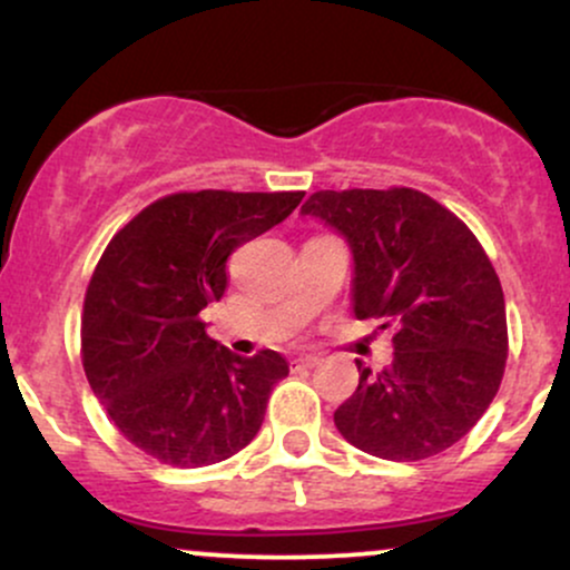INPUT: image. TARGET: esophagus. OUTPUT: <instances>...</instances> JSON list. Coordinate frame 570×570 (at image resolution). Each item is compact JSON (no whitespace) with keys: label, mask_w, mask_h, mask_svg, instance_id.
Wrapping results in <instances>:
<instances>
[{"label":"esophagus","mask_w":570,"mask_h":570,"mask_svg":"<svg viewBox=\"0 0 570 570\" xmlns=\"http://www.w3.org/2000/svg\"><path fill=\"white\" fill-rule=\"evenodd\" d=\"M316 364H322V358H318V356H299V358H294V367H297V370H313V367H316Z\"/></svg>","instance_id":"obj_1"}]
</instances>
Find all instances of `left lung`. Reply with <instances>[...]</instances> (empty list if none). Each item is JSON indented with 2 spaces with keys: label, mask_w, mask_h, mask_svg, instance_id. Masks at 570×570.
<instances>
[{
  "label": "left lung",
  "mask_w": 570,
  "mask_h": 570,
  "mask_svg": "<svg viewBox=\"0 0 570 570\" xmlns=\"http://www.w3.org/2000/svg\"><path fill=\"white\" fill-rule=\"evenodd\" d=\"M303 214L345 235L353 252V313L396 324L394 362L335 412L353 448L385 461H423L466 436L507 367L501 281L453 212L412 187L318 189Z\"/></svg>",
  "instance_id": "8db88e82"
}]
</instances>
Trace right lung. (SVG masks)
Segmentation results:
<instances>
[{"instance_id":"1","label":"right lung","mask_w":570,"mask_h":570,"mask_svg":"<svg viewBox=\"0 0 570 570\" xmlns=\"http://www.w3.org/2000/svg\"><path fill=\"white\" fill-rule=\"evenodd\" d=\"M305 193H174L141 208L104 248L82 305V367L130 444L179 469L244 450L289 364L235 356L200 311L227 289V257L284 222Z\"/></svg>"}]
</instances>
